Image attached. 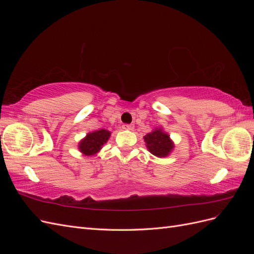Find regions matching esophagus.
<instances>
[{
    "instance_id": "34e87169",
    "label": "esophagus",
    "mask_w": 254,
    "mask_h": 254,
    "mask_svg": "<svg viewBox=\"0 0 254 254\" xmlns=\"http://www.w3.org/2000/svg\"><path fill=\"white\" fill-rule=\"evenodd\" d=\"M123 129H126V130H133L134 126L132 124H124L122 126Z\"/></svg>"
}]
</instances>
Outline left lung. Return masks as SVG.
<instances>
[{
  "mask_svg": "<svg viewBox=\"0 0 254 254\" xmlns=\"http://www.w3.org/2000/svg\"><path fill=\"white\" fill-rule=\"evenodd\" d=\"M144 140L148 150L157 157H166L174 148V144L170 139V135L161 129L147 133L144 136Z\"/></svg>",
  "mask_w": 254,
  "mask_h": 254,
  "instance_id": "left-lung-1",
  "label": "left lung"
}]
</instances>
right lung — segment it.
<instances>
[{
	"label": "right lung",
	"mask_w": 254,
	"mask_h": 254,
	"mask_svg": "<svg viewBox=\"0 0 254 254\" xmlns=\"http://www.w3.org/2000/svg\"><path fill=\"white\" fill-rule=\"evenodd\" d=\"M110 137V131L106 129L97 130V131L87 134L79 143V150L86 156H92L102 148V146L108 141Z\"/></svg>",
	"instance_id": "obj_1"
}]
</instances>
